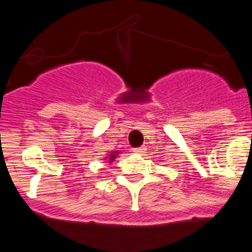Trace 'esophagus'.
<instances>
[{
    "instance_id": "34e87169",
    "label": "esophagus",
    "mask_w": 252,
    "mask_h": 252,
    "mask_svg": "<svg viewBox=\"0 0 252 252\" xmlns=\"http://www.w3.org/2000/svg\"><path fill=\"white\" fill-rule=\"evenodd\" d=\"M145 150H147L145 149V147H140V148H134V149H132V152L136 153V154H143Z\"/></svg>"
}]
</instances>
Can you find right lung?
I'll list each match as a JSON object with an SVG mask.
<instances>
[{"instance_id": "right-lung-1", "label": "right lung", "mask_w": 252, "mask_h": 252, "mask_svg": "<svg viewBox=\"0 0 252 252\" xmlns=\"http://www.w3.org/2000/svg\"><path fill=\"white\" fill-rule=\"evenodd\" d=\"M113 159H115V154H111V156H109V162H112Z\"/></svg>"}]
</instances>
